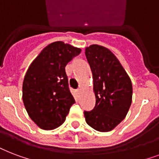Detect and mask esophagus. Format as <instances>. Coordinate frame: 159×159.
<instances>
[{
  "label": "esophagus",
  "instance_id": "esophagus-1",
  "mask_svg": "<svg viewBox=\"0 0 159 159\" xmlns=\"http://www.w3.org/2000/svg\"><path fill=\"white\" fill-rule=\"evenodd\" d=\"M77 93H78V94H81V93H82V89H81V88L77 90Z\"/></svg>",
  "mask_w": 159,
  "mask_h": 159
}]
</instances>
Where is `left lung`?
Returning a JSON list of instances; mask_svg holds the SVG:
<instances>
[{
    "label": "left lung",
    "mask_w": 159,
    "mask_h": 159,
    "mask_svg": "<svg viewBox=\"0 0 159 159\" xmlns=\"http://www.w3.org/2000/svg\"><path fill=\"white\" fill-rule=\"evenodd\" d=\"M85 55L93 73L95 107L84 112L88 125L99 132L115 128L128 114L133 98V86L117 57L107 47L93 44Z\"/></svg>",
    "instance_id": "obj_1"
}]
</instances>
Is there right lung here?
I'll return each instance as SVG.
<instances>
[{
	"mask_svg": "<svg viewBox=\"0 0 159 159\" xmlns=\"http://www.w3.org/2000/svg\"><path fill=\"white\" fill-rule=\"evenodd\" d=\"M81 49L63 42L47 45L26 71L22 100L31 119L44 130H52L65 122L75 100L68 88L65 66Z\"/></svg>",
	"mask_w": 159,
	"mask_h": 159,
	"instance_id": "1",
	"label": "right lung"
}]
</instances>
